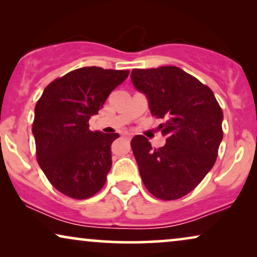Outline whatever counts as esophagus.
<instances>
[{
	"label": "esophagus",
	"instance_id": "1",
	"mask_svg": "<svg viewBox=\"0 0 257 257\" xmlns=\"http://www.w3.org/2000/svg\"><path fill=\"white\" fill-rule=\"evenodd\" d=\"M124 136H125L126 138H127V139H131V137H132V133H128V132H126V133H124Z\"/></svg>",
	"mask_w": 257,
	"mask_h": 257
}]
</instances>
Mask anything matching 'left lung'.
<instances>
[{"label":"left lung","mask_w":257,"mask_h":257,"mask_svg":"<svg viewBox=\"0 0 257 257\" xmlns=\"http://www.w3.org/2000/svg\"><path fill=\"white\" fill-rule=\"evenodd\" d=\"M131 79L146 94L166 144L152 149L136 136L131 147L145 187L156 198L180 199L212 170L223 137V112L213 91L177 66L133 69Z\"/></svg>","instance_id":"8db88e82"}]
</instances>
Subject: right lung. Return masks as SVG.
I'll return each mask as SVG.
<instances>
[{"label": "right lung", "mask_w": 257, "mask_h": 257, "mask_svg": "<svg viewBox=\"0 0 257 257\" xmlns=\"http://www.w3.org/2000/svg\"><path fill=\"white\" fill-rule=\"evenodd\" d=\"M128 73L76 69L49 84L37 100L33 122L37 163L50 184L69 198L89 199L106 182L111 144L119 135L91 131L89 119Z\"/></svg>", "instance_id": "obj_1"}]
</instances>
